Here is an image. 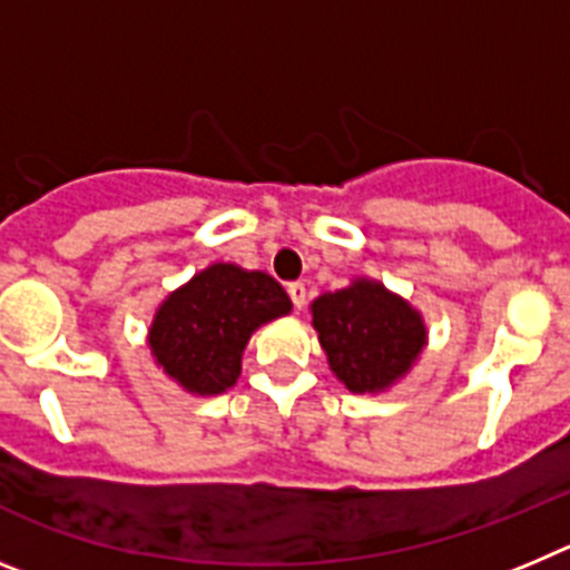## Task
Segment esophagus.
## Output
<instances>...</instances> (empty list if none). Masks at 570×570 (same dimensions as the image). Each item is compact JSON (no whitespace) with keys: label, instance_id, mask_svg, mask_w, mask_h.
I'll use <instances>...</instances> for the list:
<instances>
[{"label":"esophagus","instance_id":"1","mask_svg":"<svg viewBox=\"0 0 570 570\" xmlns=\"http://www.w3.org/2000/svg\"><path fill=\"white\" fill-rule=\"evenodd\" d=\"M288 296L291 302H294L296 311L305 308V285H302V282H288Z\"/></svg>","mask_w":570,"mask_h":570}]
</instances>
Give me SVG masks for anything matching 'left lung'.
<instances>
[{
    "instance_id": "1",
    "label": "left lung",
    "mask_w": 570,
    "mask_h": 570,
    "mask_svg": "<svg viewBox=\"0 0 570 570\" xmlns=\"http://www.w3.org/2000/svg\"><path fill=\"white\" fill-rule=\"evenodd\" d=\"M331 371L354 394H374L405 374L425 345V325L407 302L376 282L325 294L311 305Z\"/></svg>"
}]
</instances>
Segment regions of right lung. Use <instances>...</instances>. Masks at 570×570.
Returning a JSON list of instances; mask_svg holds the SVG:
<instances>
[{
  "label": "right lung",
  "instance_id": "right-lung-1",
  "mask_svg": "<svg viewBox=\"0 0 570 570\" xmlns=\"http://www.w3.org/2000/svg\"><path fill=\"white\" fill-rule=\"evenodd\" d=\"M288 311V294L274 276L219 262L163 302L150 351L185 391L223 394L239 376L250 334Z\"/></svg>",
  "mask_w": 570,
  "mask_h": 570
}]
</instances>
